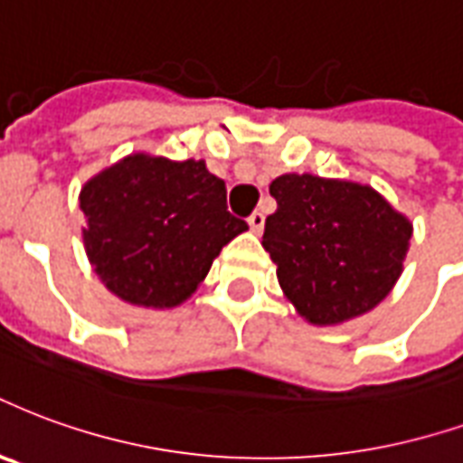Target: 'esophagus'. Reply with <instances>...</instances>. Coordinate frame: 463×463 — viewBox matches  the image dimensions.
Listing matches in <instances>:
<instances>
[{
    "label": "esophagus",
    "mask_w": 463,
    "mask_h": 463,
    "mask_svg": "<svg viewBox=\"0 0 463 463\" xmlns=\"http://www.w3.org/2000/svg\"><path fill=\"white\" fill-rule=\"evenodd\" d=\"M248 225L252 232H262V228H265V215L260 213V211H255V213L248 218Z\"/></svg>",
    "instance_id": "1"
}]
</instances>
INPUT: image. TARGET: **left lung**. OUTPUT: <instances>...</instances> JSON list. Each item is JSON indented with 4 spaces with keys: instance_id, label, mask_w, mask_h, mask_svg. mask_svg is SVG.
I'll use <instances>...</instances> for the list:
<instances>
[{
    "instance_id": "obj_1",
    "label": "left lung",
    "mask_w": 463,
    "mask_h": 463,
    "mask_svg": "<svg viewBox=\"0 0 463 463\" xmlns=\"http://www.w3.org/2000/svg\"><path fill=\"white\" fill-rule=\"evenodd\" d=\"M262 248L297 314L338 326L368 314L402 275L412 221L368 184L282 174L269 184Z\"/></svg>"
}]
</instances>
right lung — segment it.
Wrapping results in <instances>:
<instances>
[{
    "mask_svg": "<svg viewBox=\"0 0 463 463\" xmlns=\"http://www.w3.org/2000/svg\"><path fill=\"white\" fill-rule=\"evenodd\" d=\"M83 248L118 299L174 309L194 297L221 250L248 231L203 159L132 152L80 188Z\"/></svg>",
    "mask_w": 463,
    "mask_h": 463,
    "instance_id": "obj_1",
    "label": "right lung"
}]
</instances>
